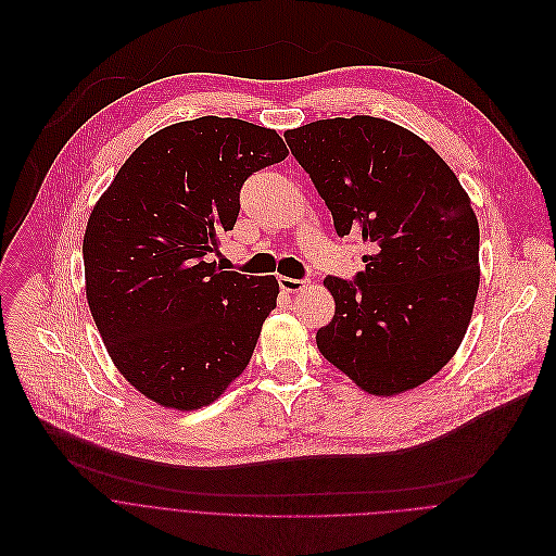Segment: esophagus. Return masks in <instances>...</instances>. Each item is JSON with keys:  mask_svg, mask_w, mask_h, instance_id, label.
I'll return each instance as SVG.
<instances>
[{"mask_svg": "<svg viewBox=\"0 0 556 556\" xmlns=\"http://www.w3.org/2000/svg\"><path fill=\"white\" fill-rule=\"evenodd\" d=\"M278 285H280V289H282V291H287V293H295V291H302V289L306 287V280L280 276V278H278Z\"/></svg>", "mask_w": 556, "mask_h": 556, "instance_id": "1", "label": "esophagus"}]
</instances>
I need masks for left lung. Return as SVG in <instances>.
Here are the masks:
<instances>
[{
    "label": "left lung",
    "instance_id": "1",
    "mask_svg": "<svg viewBox=\"0 0 556 556\" xmlns=\"http://www.w3.org/2000/svg\"><path fill=\"white\" fill-rule=\"evenodd\" d=\"M332 214L366 248L353 280L326 276L336 315L319 353L370 394L420 386L458 351L480 285V228L454 170L418 136L372 118L285 134Z\"/></svg>",
    "mask_w": 556,
    "mask_h": 556
}]
</instances>
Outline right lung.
I'll use <instances>...</instances> for the list:
<instances>
[{
	"instance_id": "add662e5",
	"label": "right lung",
	"mask_w": 556,
	"mask_h": 556,
	"mask_svg": "<svg viewBox=\"0 0 556 556\" xmlns=\"http://www.w3.org/2000/svg\"><path fill=\"white\" fill-rule=\"evenodd\" d=\"M287 153L271 129L203 116L144 140L96 203L87 302L111 359L151 401L203 407L250 364L278 280L205 256L235 228L248 177Z\"/></svg>"
}]
</instances>
